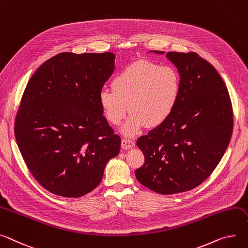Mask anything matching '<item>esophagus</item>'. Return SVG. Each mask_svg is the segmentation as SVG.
Masks as SVG:
<instances>
[{"instance_id": "1", "label": "esophagus", "mask_w": 248, "mask_h": 248, "mask_svg": "<svg viewBox=\"0 0 248 248\" xmlns=\"http://www.w3.org/2000/svg\"><path fill=\"white\" fill-rule=\"evenodd\" d=\"M134 145H135V140L133 139L124 138L122 140V147L124 148V150H128V148L133 147Z\"/></svg>"}]
</instances>
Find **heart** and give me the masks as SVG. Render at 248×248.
Masks as SVG:
<instances>
[{"label":"heart","instance_id":"b5f03b06","mask_svg":"<svg viewBox=\"0 0 248 248\" xmlns=\"http://www.w3.org/2000/svg\"><path fill=\"white\" fill-rule=\"evenodd\" d=\"M111 88L98 93L105 117L119 125L129 109L123 133L131 136L145 124L156 126L170 118L179 97L180 77L170 65L139 62L115 77Z\"/></svg>","mask_w":248,"mask_h":248}]
</instances>
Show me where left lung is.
I'll list each match as a JSON object with an SVG mask.
<instances>
[{
  "instance_id": "1",
  "label": "left lung",
  "mask_w": 248,
  "mask_h": 248,
  "mask_svg": "<svg viewBox=\"0 0 248 248\" xmlns=\"http://www.w3.org/2000/svg\"><path fill=\"white\" fill-rule=\"evenodd\" d=\"M167 58L180 77L179 97L170 118L138 140L144 163L136 177L157 193L173 194L200 186L217 167L232 139L233 112L211 63L193 52Z\"/></svg>"
}]
</instances>
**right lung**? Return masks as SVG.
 I'll return each mask as SVG.
<instances>
[{
	"mask_svg": "<svg viewBox=\"0 0 248 248\" xmlns=\"http://www.w3.org/2000/svg\"><path fill=\"white\" fill-rule=\"evenodd\" d=\"M114 71V55L61 53L30 78L15 137L31 173L46 190L79 197L94 189L121 150L98 93Z\"/></svg>",
	"mask_w": 248,
	"mask_h": 248,
	"instance_id": "1",
	"label": "right lung"
}]
</instances>
